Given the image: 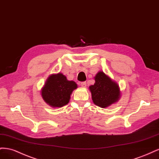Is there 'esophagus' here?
<instances>
[{"label": "esophagus", "mask_w": 159, "mask_h": 159, "mask_svg": "<svg viewBox=\"0 0 159 159\" xmlns=\"http://www.w3.org/2000/svg\"><path fill=\"white\" fill-rule=\"evenodd\" d=\"M80 85H81V87L85 88L86 87V82H85V81H83V82H81L80 83Z\"/></svg>", "instance_id": "obj_1"}]
</instances>
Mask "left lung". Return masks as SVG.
I'll return each mask as SVG.
<instances>
[{
    "mask_svg": "<svg viewBox=\"0 0 159 159\" xmlns=\"http://www.w3.org/2000/svg\"><path fill=\"white\" fill-rule=\"evenodd\" d=\"M95 83L89 86L91 97L98 106L105 108L115 103L120 97L119 85L103 71H99L95 77Z\"/></svg>",
    "mask_w": 159,
    "mask_h": 159,
    "instance_id": "1",
    "label": "left lung"
}]
</instances>
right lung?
I'll use <instances>...</instances> for the list:
<instances>
[{"instance_id": "obj_1", "label": "right lung", "mask_w": 159, "mask_h": 159, "mask_svg": "<svg viewBox=\"0 0 159 159\" xmlns=\"http://www.w3.org/2000/svg\"><path fill=\"white\" fill-rule=\"evenodd\" d=\"M78 85L68 81L62 74L51 75L42 89V96L46 103L53 107H61L68 104L70 95Z\"/></svg>"}]
</instances>
